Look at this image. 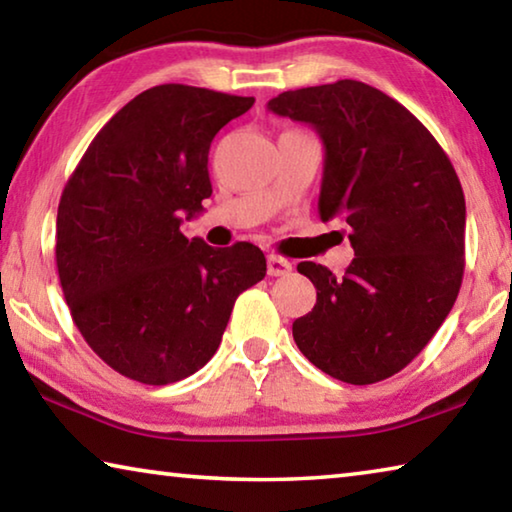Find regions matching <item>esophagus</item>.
<instances>
[{
  "label": "esophagus",
  "instance_id": "obj_1",
  "mask_svg": "<svg viewBox=\"0 0 512 512\" xmlns=\"http://www.w3.org/2000/svg\"><path fill=\"white\" fill-rule=\"evenodd\" d=\"M291 273V262L289 259L284 257H277V255H271L268 257V275L271 277H284Z\"/></svg>",
  "mask_w": 512,
  "mask_h": 512
}]
</instances>
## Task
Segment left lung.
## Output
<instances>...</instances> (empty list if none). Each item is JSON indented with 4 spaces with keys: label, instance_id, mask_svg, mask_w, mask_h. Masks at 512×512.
Here are the masks:
<instances>
[{
    "label": "left lung",
    "instance_id": "obj_1",
    "mask_svg": "<svg viewBox=\"0 0 512 512\" xmlns=\"http://www.w3.org/2000/svg\"><path fill=\"white\" fill-rule=\"evenodd\" d=\"M266 108L318 133V214L341 221L354 248L341 277L298 264L316 305L293 323V341L334 379L366 386L393 377L438 332L461 289V180L427 128L372 85L345 79L289 90Z\"/></svg>",
    "mask_w": 512,
    "mask_h": 512
}]
</instances>
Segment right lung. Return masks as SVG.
Here are the masks:
<instances>
[{
    "instance_id": "right-lung-1",
    "label": "right lung",
    "mask_w": 512,
    "mask_h": 512,
    "mask_svg": "<svg viewBox=\"0 0 512 512\" xmlns=\"http://www.w3.org/2000/svg\"><path fill=\"white\" fill-rule=\"evenodd\" d=\"M253 103L155 85L101 128L67 180L60 287L83 339L119 375L149 386L194 375L219 348L239 293L264 280L257 246L212 248L180 232L212 196L214 135Z\"/></svg>"
}]
</instances>
